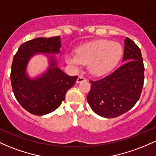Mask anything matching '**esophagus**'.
Here are the masks:
<instances>
[{
    "label": "esophagus",
    "instance_id": "obj_1",
    "mask_svg": "<svg viewBox=\"0 0 156 156\" xmlns=\"http://www.w3.org/2000/svg\"><path fill=\"white\" fill-rule=\"evenodd\" d=\"M85 80H86V79L83 78V76H79L78 78V79H77V80H76V83H80V82L85 81Z\"/></svg>",
    "mask_w": 156,
    "mask_h": 156
}]
</instances>
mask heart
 <instances>
[{"mask_svg":"<svg viewBox=\"0 0 156 156\" xmlns=\"http://www.w3.org/2000/svg\"><path fill=\"white\" fill-rule=\"evenodd\" d=\"M122 55V48L117 42L106 39L93 41L80 46L76 55L67 54L65 62L73 67L88 64L89 72L94 76L108 74L117 66Z\"/></svg>","mask_w":156,"mask_h":156,"instance_id":"b5f03b06","label":"heart"}]
</instances>
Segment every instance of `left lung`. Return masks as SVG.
Masks as SVG:
<instances>
[{
    "mask_svg": "<svg viewBox=\"0 0 156 156\" xmlns=\"http://www.w3.org/2000/svg\"><path fill=\"white\" fill-rule=\"evenodd\" d=\"M124 42V64L105 78L90 81L87 101L93 112L103 117H117L130 110L139 101L144 85L140 49L128 37Z\"/></svg>",
    "mask_w": 156,
    "mask_h": 156,
    "instance_id": "1",
    "label": "left lung"
}]
</instances>
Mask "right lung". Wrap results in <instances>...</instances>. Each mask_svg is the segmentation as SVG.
<instances>
[{"label":"right lung","mask_w":156,"mask_h":156,"mask_svg":"<svg viewBox=\"0 0 156 156\" xmlns=\"http://www.w3.org/2000/svg\"><path fill=\"white\" fill-rule=\"evenodd\" d=\"M61 42L60 37L31 39L21 44L14 56L10 77L12 91L23 108L32 114L42 116L58 108L78 78L58 67L53 55L60 53ZM38 53L46 54L49 66L42 74L30 78L26 72L27 64Z\"/></svg>","instance_id":"right-lung-1"}]
</instances>
